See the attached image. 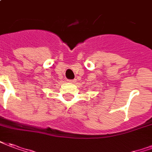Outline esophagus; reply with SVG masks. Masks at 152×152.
Instances as JSON below:
<instances>
[{
  "label": "esophagus",
  "mask_w": 152,
  "mask_h": 152,
  "mask_svg": "<svg viewBox=\"0 0 152 152\" xmlns=\"http://www.w3.org/2000/svg\"><path fill=\"white\" fill-rule=\"evenodd\" d=\"M67 81L69 82V83H75L76 80H67Z\"/></svg>",
  "instance_id": "esophagus-1"
}]
</instances>
